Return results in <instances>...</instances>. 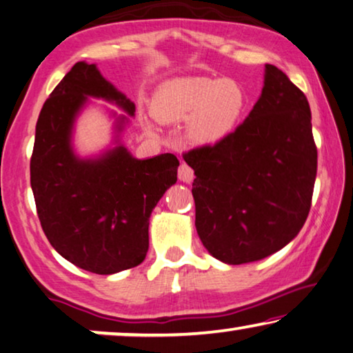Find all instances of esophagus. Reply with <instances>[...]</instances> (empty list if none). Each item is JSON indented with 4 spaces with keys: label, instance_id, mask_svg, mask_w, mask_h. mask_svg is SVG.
Wrapping results in <instances>:
<instances>
[{
    "label": "esophagus",
    "instance_id": "1",
    "mask_svg": "<svg viewBox=\"0 0 353 353\" xmlns=\"http://www.w3.org/2000/svg\"><path fill=\"white\" fill-rule=\"evenodd\" d=\"M178 178H180V181L183 183H191L194 180V170L186 164V162H183L180 169H178Z\"/></svg>",
    "mask_w": 353,
    "mask_h": 353
}]
</instances>
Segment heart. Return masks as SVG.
<instances>
[{
	"label": "heart",
	"mask_w": 353,
	"mask_h": 353,
	"mask_svg": "<svg viewBox=\"0 0 353 353\" xmlns=\"http://www.w3.org/2000/svg\"><path fill=\"white\" fill-rule=\"evenodd\" d=\"M246 94L233 80L186 77L170 80L156 91L151 113L159 123L188 120L186 137L195 145H208L229 135L246 108ZM146 132L154 126L143 123Z\"/></svg>",
	"instance_id": "heart-1"
}]
</instances>
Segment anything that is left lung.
Returning <instances> with one entry per match:
<instances>
[{
    "instance_id": "obj_1",
    "label": "left lung",
    "mask_w": 353,
    "mask_h": 353,
    "mask_svg": "<svg viewBox=\"0 0 353 353\" xmlns=\"http://www.w3.org/2000/svg\"><path fill=\"white\" fill-rule=\"evenodd\" d=\"M194 169L195 229L229 265L278 252L301 230L317 173L311 108L273 64L256 105L235 131L183 154Z\"/></svg>"
}]
</instances>
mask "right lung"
<instances>
[{
    "label": "right lung",
    "mask_w": 353,
    "mask_h": 353,
    "mask_svg": "<svg viewBox=\"0 0 353 353\" xmlns=\"http://www.w3.org/2000/svg\"><path fill=\"white\" fill-rule=\"evenodd\" d=\"M88 97L115 102L131 117L135 112L96 64H74L37 118L31 189L42 230L59 256L90 273L113 274L143 262L151 211L176 183L180 161L172 153L135 159L123 145L80 159L70 142ZM124 121L118 118V132Z\"/></svg>",
    "instance_id": "right-lung-1"
}]
</instances>
